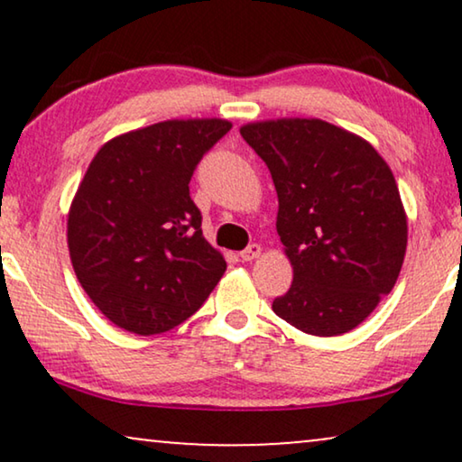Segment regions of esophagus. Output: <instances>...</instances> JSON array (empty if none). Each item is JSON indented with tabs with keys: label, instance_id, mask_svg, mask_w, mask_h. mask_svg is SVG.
<instances>
[{
	"label": "esophagus",
	"instance_id": "1",
	"mask_svg": "<svg viewBox=\"0 0 462 462\" xmlns=\"http://www.w3.org/2000/svg\"><path fill=\"white\" fill-rule=\"evenodd\" d=\"M239 256H242V261H245V263L254 261V258L261 256V245H258V244H250L248 248L239 252Z\"/></svg>",
	"mask_w": 462,
	"mask_h": 462
}]
</instances>
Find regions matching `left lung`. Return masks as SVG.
Returning <instances> with one entry per match:
<instances>
[{
    "mask_svg": "<svg viewBox=\"0 0 462 462\" xmlns=\"http://www.w3.org/2000/svg\"><path fill=\"white\" fill-rule=\"evenodd\" d=\"M294 280L273 311L315 337L353 330L393 290L408 244L395 179L370 143L321 119L248 124Z\"/></svg>",
    "mask_w": 462,
    "mask_h": 462,
    "instance_id": "left-lung-1",
    "label": "left lung"
}]
</instances>
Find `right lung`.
Instances as JSON below:
<instances>
[{
	"mask_svg": "<svg viewBox=\"0 0 462 462\" xmlns=\"http://www.w3.org/2000/svg\"><path fill=\"white\" fill-rule=\"evenodd\" d=\"M229 130L225 119H170L94 155L69 210V254L86 294L124 330H172L223 277L226 263L204 239L189 182Z\"/></svg>",
	"mask_w": 462,
	"mask_h": 462,
	"instance_id": "obj_1",
	"label": "right lung"
}]
</instances>
